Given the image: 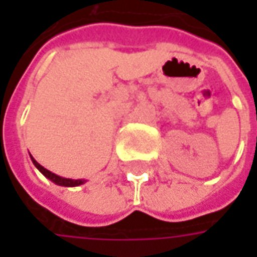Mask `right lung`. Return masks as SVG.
Wrapping results in <instances>:
<instances>
[{"instance_id":"1","label":"right lung","mask_w":257,"mask_h":257,"mask_svg":"<svg viewBox=\"0 0 257 257\" xmlns=\"http://www.w3.org/2000/svg\"><path fill=\"white\" fill-rule=\"evenodd\" d=\"M30 157H31V162L34 163L35 167H37L40 172L43 173V174H44L48 180H51V182L55 183V184H58V186H64V187H75V186H80V184H84L85 183L84 179H78V180H74V179H65V177H61V176H58V174H55V173L50 172V170L44 169L41 164L35 160L33 156H30Z\"/></svg>"}]
</instances>
